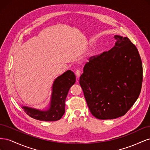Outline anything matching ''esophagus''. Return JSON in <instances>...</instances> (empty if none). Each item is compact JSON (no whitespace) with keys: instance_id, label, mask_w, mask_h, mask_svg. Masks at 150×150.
<instances>
[{"instance_id":"1","label":"esophagus","mask_w":150,"mask_h":150,"mask_svg":"<svg viewBox=\"0 0 150 150\" xmlns=\"http://www.w3.org/2000/svg\"><path fill=\"white\" fill-rule=\"evenodd\" d=\"M75 74H76V76L78 77V78L80 76V75H81V71H80L79 69H77V70L76 71V72H75Z\"/></svg>"}]
</instances>
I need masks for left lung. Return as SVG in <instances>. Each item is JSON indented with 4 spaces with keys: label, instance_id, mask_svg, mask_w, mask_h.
I'll return each instance as SVG.
<instances>
[{
    "label": "left lung",
    "instance_id": "8db88e82",
    "mask_svg": "<svg viewBox=\"0 0 150 150\" xmlns=\"http://www.w3.org/2000/svg\"><path fill=\"white\" fill-rule=\"evenodd\" d=\"M114 38L115 46L91 57L79 79L89 110L99 120L125 115L142 89L143 67L137 47L128 38Z\"/></svg>",
    "mask_w": 150,
    "mask_h": 150
}]
</instances>
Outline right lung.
I'll list each match as a JSON object with an SVG mask.
<instances>
[{"instance_id":"1","label":"right lung","mask_w":150,"mask_h":150,"mask_svg":"<svg viewBox=\"0 0 150 150\" xmlns=\"http://www.w3.org/2000/svg\"><path fill=\"white\" fill-rule=\"evenodd\" d=\"M76 82V76L71 70H68L54 80L51 101L46 110L22 106L26 114L34 119L54 121L60 120L65 112V101L68 91Z\"/></svg>"}]
</instances>
